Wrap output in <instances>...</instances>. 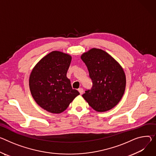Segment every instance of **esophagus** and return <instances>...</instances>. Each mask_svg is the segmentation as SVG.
Returning <instances> with one entry per match:
<instances>
[{
    "instance_id": "34e87169",
    "label": "esophagus",
    "mask_w": 156,
    "mask_h": 156,
    "mask_svg": "<svg viewBox=\"0 0 156 156\" xmlns=\"http://www.w3.org/2000/svg\"><path fill=\"white\" fill-rule=\"evenodd\" d=\"M78 91L80 92V94H82L83 93V88H79V89H78Z\"/></svg>"
}]
</instances>
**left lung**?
<instances>
[{"label":"left lung","mask_w":156,"mask_h":156,"mask_svg":"<svg viewBox=\"0 0 156 156\" xmlns=\"http://www.w3.org/2000/svg\"><path fill=\"white\" fill-rule=\"evenodd\" d=\"M81 60L86 64L93 82L91 90L82 96L98 112L114 108L121 100L126 88V76L121 65L106 51L92 48L84 53Z\"/></svg>","instance_id":"left-lung-1"}]
</instances>
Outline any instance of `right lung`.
<instances>
[{"instance_id": "1", "label": "right lung", "mask_w": 156, "mask_h": 156, "mask_svg": "<svg viewBox=\"0 0 156 156\" xmlns=\"http://www.w3.org/2000/svg\"><path fill=\"white\" fill-rule=\"evenodd\" d=\"M72 57L58 51L46 55L34 67L29 87L36 103L51 113H61L80 93L66 77Z\"/></svg>"}]
</instances>
